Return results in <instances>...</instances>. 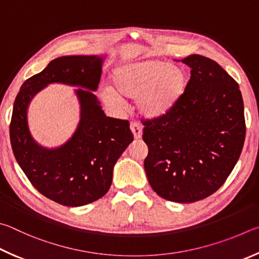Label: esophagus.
<instances>
[{
    "instance_id": "1",
    "label": "esophagus",
    "mask_w": 259,
    "mask_h": 259,
    "mask_svg": "<svg viewBox=\"0 0 259 259\" xmlns=\"http://www.w3.org/2000/svg\"><path fill=\"white\" fill-rule=\"evenodd\" d=\"M131 131H132V133L134 135V139L135 140H139L142 138V127L140 126L138 122H131Z\"/></svg>"
}]
</instances>
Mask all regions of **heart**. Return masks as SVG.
Here are the masks:
<instances>
[{
    "label": "heart",
    "instance_id": "1",
    "mask_svg": "<svg viewBox=\"0 0 259 259\" xmlns=\"http://www.w3.org/2000/svg\"><path fill=\"white\" fill-rule=\"evenodd\" d=\"M112 89L102 92L109 106L119 107L122 100L137 99L140 113L157 119L168 113L182 99L188 75L182 67L161 60L127 62L116 67L111 75Z\"/></svg>",
    "mask_w": 259,
    "mask_h": 259
}]
</instances>
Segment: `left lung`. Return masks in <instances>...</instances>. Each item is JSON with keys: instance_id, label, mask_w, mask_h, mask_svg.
I'll return each instance as SVG.
<instances>
[{"instance_id": "obj_1", "label": "left lung", "mask_w": 259, "mask_h": 259, "mask_svg": "<svg viewBox=\"0 0 259 259\" xmlns=\"http://www.w3.org/2000/svg\"><path fill=\"white\" fill-rule=\"evenodd\" d=\"M181 61L191 69L182 99L143 121L144 169L158 196L190 203L224 184L241 155L246 122L239 85L219 63L199 54Z\"/></svg>"}]
</instances>
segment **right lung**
<instances>
[{
	"label": "right lung",
	"mask_w": 259,
	"mask_h": 259,
	"mask_svg": "<svg viewBox=\"0 0 259 259\" xmlns=\"http://www.w3.org/2000/svg\"><path fill=\"white\" fill-rule=\"evenodd\" d=\"M107 57L54 59L21 85L13 104L10 140L18 164L38 192L67 207L102 198L110 189L116 161L134 140L130 122L107 117L94 94ZM50 83L79 88L74 93L80 103V121L72 137L56 148L35 141L26 117L31 100Z\"/></svg>",
	"instance_id": "1"
}]
</instances>
